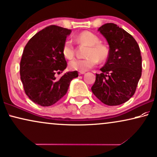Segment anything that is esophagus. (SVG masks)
<instances>
[{"instance_id": "1", "label": "esophagus", "mask_w": 157, "mask_h": 157, "mask_svg": "<svg viewBox=\"0 0 157 157\" xmlns=\"http://www.w3.org/2000/svg\"><path fill=\"white\" fill-rule=\"evenodd\" d=\"M85 71H79V75H83L85 74Z\"/></svg>"}]
</instances>
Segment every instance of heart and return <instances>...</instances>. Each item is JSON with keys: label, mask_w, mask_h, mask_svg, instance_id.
<instances>
[{"label": "heart", "mask_w": 157, "mask_h": 157, "mask_svg": "<svg viewBox=\"0 0 157 157\" xmlns=\"http://www.w3.org/2000/svg\"><path fill=\"white\" fill-rule=\"evenodd\" d=\"M81 43H85L89 48L86 52V58L75 59L69 63V69L75 71H86L95 67L100 61H106L109 54V48L100 43L98 37L90 32H83L77 36ZM75 46L72 41L67 39L62 46V54L67 59H71L75 56Z\"/></svg>", "instance_id": "obj_1"}]
</instances>
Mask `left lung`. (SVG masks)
<instances>
[{
	"label": "left lung",
	"instance_id": "1",
	"mask_svg": "<svg viewBox=\"0 0 157 157\" xmlns=\"http://www.w3.org/2000/svg\"><path fill=\"white\" fill-rule=\"evenodd\" d=\"M98 31L109 43V54L91 90L104 104L117 106L136 90L142 72L140 48L131 35L114 23L105 24Z\"/></svg>",
	"mask_w": 157,
	"mask_h": 157
}]
</instances>
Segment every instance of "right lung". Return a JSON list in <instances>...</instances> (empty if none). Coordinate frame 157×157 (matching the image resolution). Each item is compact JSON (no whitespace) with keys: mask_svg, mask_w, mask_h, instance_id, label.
Returning <instances> with one entry per match:
<instances>
[{"mask_svg":"<svg viewBox=\"0 0 157 157\" xmlns=\"http://www.w3.org/2000/svg\"><path fill=\"white\" fill-rule=\"evenodd\" d=\"M68 29L56 25L45 27L28 41L20 61V78L27 96L42 106L54 104L66 94L69 83L78 77L77 71L68 72L56 79L67 68L62 46Z\"/></svg>","mask_w":157,"mask_h":157,"instance_id":"add662e5","label":"right lung"}]
</instances>
